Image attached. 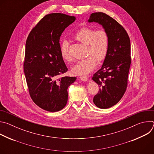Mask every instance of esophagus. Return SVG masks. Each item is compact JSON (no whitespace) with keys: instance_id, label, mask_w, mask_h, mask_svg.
I'll use <instances>...</instances> for the list:
<instances>
[{"instance_id":"esophagus-1","label":"esophagus","mask_w":154,"mask_h":154,"mask_svg":"<svg viewBox=\"0 0 154 154\" xmlns=\"http://www.w3.org/2000/svg\"><path fill=\"white\" fill-rule=\"evenodd\" d=\"M80 80H81L82 81H83V82H86V81L88 80V77H87V76H86V75L80 76Z\"/></svg>"}]
</instances>
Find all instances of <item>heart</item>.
I'll return each instance as SVG.
<instances>
[{"instance_id": "heart-1", "label": "heart", "mask_w": 154, "mask_h": 154, "mask_svg": "<svg viewBox=\"0 0 154 154\" xmlns=\"http://www.w3.org/2000/svg\"><path fill=\"white\" fill-rule=\"evenodd\" d=\"M74 38L87 45L86 55L88 57L79 61L72 68L75 75L89 74L96 66V62L103 61L106 57L109 47V36L104 30H96L90 27H82L74 35ZM62 58L67 61H71L69 53V43L64 40L60 46Z\"/></svg>"}]
</instances>
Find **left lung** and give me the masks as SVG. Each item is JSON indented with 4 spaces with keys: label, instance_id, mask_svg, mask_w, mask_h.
<instances>
[{
    "label": "left lung",
    "instance_id": "1",
    "mask_svg": "<svg viewBox=\"0 0 154 154\" xmlns=\"http://www.w3.org/2000/svg\"><path fill=\"white\" fill-rule=\"evenodd\" d=\"M88 22L102 25L109 36L107 55L102 68L92 77L99 88L93 102L106 109L116 105L126 91L131 64L130 38L124 28L104 13H92Z\"/></svg>",
    "mask_w": 154,
    "mask_h": 154
}]
</instances>
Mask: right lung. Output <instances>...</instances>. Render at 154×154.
<instances>
[{
    "mask_svg": "<svg viewBox=\"0 0 154 154\" xmlns=\"http://www.w3.org/2000/svg\"><path fill=\"white\" fill-rule=\"evenodd\" d=\"M75 17L51 13L42 17L26 43L24 70L32 100L45 110L55 112L68 102V88L76 77L59 76L68 71L61 55L60 38Z\"/></svg>",
    "mask_w": 154,
    "mask_h": 154,
    "instance_id": "1",
    "label": "right lung"
}]
</instances>
